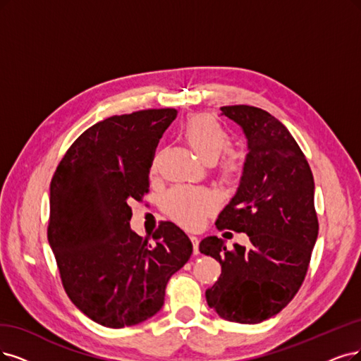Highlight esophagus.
<instances>
[{
  "label": "esophagus",
  "instance_id": "34e87169",
  "mask_svg": "<svg viewBox=\"0 0 361 361\" xmlns=\"http://www.w3.org/2000/svg\"><path fill=\"white\" fill-rule=\"evenodd\" d=\"M190 241L193 244V252H195V255H197V252H199V238L195 236V235H190Z\"/></svg>",
  "mask_w": 361,
  "mask_h": 361
}]
</instances>
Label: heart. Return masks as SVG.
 <instances>
[{"label":"heart","mask_w":361,"mask_h":361,"mask_svg":"<svg viewBox=\"0 0 361 361\" xmlns=\"http://www.w3.org/2000/svg\"><path fill=\"white\" fill-rule=\"evenodd\" d=\"M181 137L204 164H214L229 149L231 135L224 126L208 114H193L181 128ZM157 160L153 159L150 171L154 172ZM243 172V156L229 152L223 159L220 173L226 180H236ZM219 197L208 189L178 188L171 189L162 197V208L166 214L188 229H197L204 220L214 212Z\"/></svg>","instance_id":"1"}]
</instances>
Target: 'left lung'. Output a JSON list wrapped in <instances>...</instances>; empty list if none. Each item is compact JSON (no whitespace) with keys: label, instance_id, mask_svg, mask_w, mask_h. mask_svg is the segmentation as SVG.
I'll return each mask as SVG.
<instances>
[{"label":"left lung","instance_id":"1","mask_svg":"<svg viewBox=\"0 0 361 361\" xmlns=\"http://www.w3.org/2000/svg\"><path fill=\"white\" fill-rule=\"evenodd\" d=\"M220 110L241 126L248 153L238 190L216 224L247 233L250 245L235 244L229 251L217 236L202 239L199 251L221 264L205 298L221 318L257 324L286 308L308 271L318 236L314 177L278 118L250 105Z\"/></svg>","mask_w":361,"mask_h":361}]
</instances>
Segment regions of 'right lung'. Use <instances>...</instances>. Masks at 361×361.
I'll return each instance as SVG.
<instances>
[{"label": "right lung", "mask_w": 361, "mask_h": 361, "mask_svg": "<svg viewBox=\"0 0 361 361\" xmlns=\"http://www.w3.org/2000/svg\"><path fill=\"white\" fill-rule=\"evenodd\" d=\"M176 116L141 110L95 123L51 178L47 239L63 288L101 326H135L157 314L169 278L192 256L189 236L173 223H160L154 244L129 224V202L149 192L156 145Z\"/></svg>", "instance_id": "obj_1"}]
</instances>
